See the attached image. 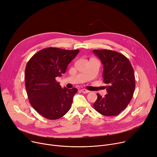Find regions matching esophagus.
Masks as SVG:
<instances>
[{"label": "esophagus", "mask_w": 157, "mask_h": 157, "mask_svg": "<svg viewBox=\"0 0 157 157\" xmlns=\"http://www.w3.org/2000/svg\"><path fill=\"white\" fill-rule=\"evenodd\" d=\"M81 91L83 93H90V91L89 90H87V89H81Z\"/></svg>", "instance_id": "34e87169"}]
</instances>
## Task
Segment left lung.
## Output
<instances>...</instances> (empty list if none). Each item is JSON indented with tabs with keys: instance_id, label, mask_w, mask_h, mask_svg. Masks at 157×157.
<instances>
[{
	"instance_id": "8db88e82",
	"label": "left lung",
	"mask_w": 157,
	"mask_h": 157,
	"mask_svg": "<svg viewBox=\"0 0 157 157\" xmlns=\"http://www.w3.org/2000/svg\"><path fill=\"white\" fill-rule=\"evenodd\" d=\"M93 52L103 64V82L107 84V94L105 97L97 94L94 108L104 116L118 115L133 96L136 86L133 68L129 60L118 52L94 49Z\"/></svg>"
}]
</instances>
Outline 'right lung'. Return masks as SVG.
Instances as JSON below:
<instances>
[{
	"label": "right lung",
	"instance_id": "obj_1",
	"mask_svg": "<svg viewBox=\"0 0 157 157\" xmlns=\"http://www.w3.org/2000/svg\"><path fill=\"white\" fill-rule=\"evenodd\" d=\"M78 52V49L48 48L35 54L28 61L25 68L28 98L32 107L44 118H60L70 109L78 90L62 89L56 77L65 73L68 64Z\"/></svg>",
	"mask_w": 157,
	"mask_h": 157
}]
</instances>
